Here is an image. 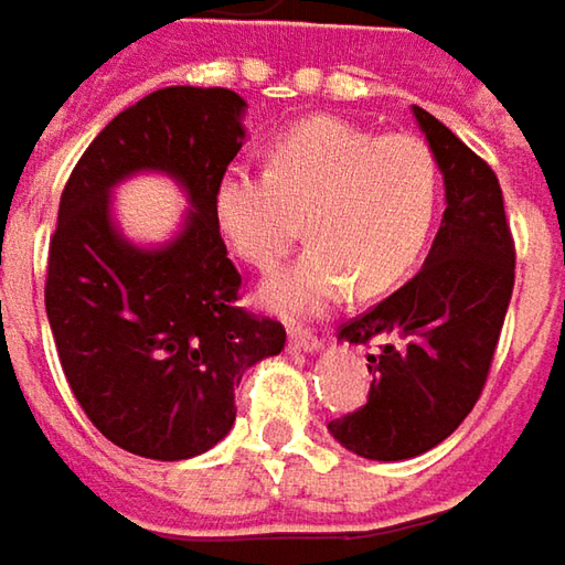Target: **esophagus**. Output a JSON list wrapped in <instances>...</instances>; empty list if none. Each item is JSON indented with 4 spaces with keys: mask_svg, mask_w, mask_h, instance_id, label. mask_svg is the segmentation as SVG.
Here are the masks:
<instances>
[{
    "mask_svg": "<svg viewBox=\"0 0 565 565\" xmlns=\"http://www.w3.org/2000/svg\"><path fill=\"white\" fill-rule=\"evenodd\" d=\"M289 347L298 353H318L321 350V337L311 333V330H292L289 333Z\"/></svg>",
    "mask_w": 565,
    "mask_h": 565,
    "instance_id": "1",
    "label": "esophagus"
}]
</instances>
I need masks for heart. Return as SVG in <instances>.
<instances>
[{
    "instance_id": "1",
    "label": "heart",
    "mask_w": 565,
    "mask_h": 565,
    "mask_svg": "<svg viewBox=\"0 0 565 565\" xmlns=\"http://www.w3.org/2000/svg\"><path fill=\"white\" fill-rule=\"evenodd\" d=\"M436 206L438 168L423 139L343 117L298 120L276 136L269 171L228 164L212 186L222 238L254 269L276 267L308 215L311 247L260 289L286 318L324 315L353 286L365 298L394 289L416 267Z\"/></svg>"
}]
</instances>
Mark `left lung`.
I'll list each match as a JSON object with an SVG mask.
<instances>
[{"mask_svg":"<svg viewBox=\"0 0 565 565\" xmlns=\"http://www.w3.org/2000/svg\"><path fill=\"white\" fill-rule=\"evenodd\" d=\"M445 181V215L423 269L394 296L340 327L375 343L369 401L330 419L343 448L372 461L416 458L451 436L480 401L515 286V241L493 168L413 107Z\"/></svg>","mask_w":565,"mask_h":565,"instance_id":"obj_1","label":"left lung"}]
</instances>
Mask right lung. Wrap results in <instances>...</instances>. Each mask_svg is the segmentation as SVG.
<instances>
[{
    "label": "right lung",
    "mask_w": 565,
    "mask_h": 565,
    "mask_svg": "<svg viewBox=\"0 0 565 565\" xmlns=\"http://www.w3.org/2000/svg\"><path fill=\"white\" fill-rule=\"evenodd\" d=\"M244 107L228 88H158L100 129L60 196L43 286L60 365L100 436L139 458L210 451L235 426L241 375L286 347V327L238 305L212 212ZM136 170L171 173L191 200L161 248L129 245L109 218V190Z\"/></svg>",
    "instance_id": "1"
}]
</instances>
